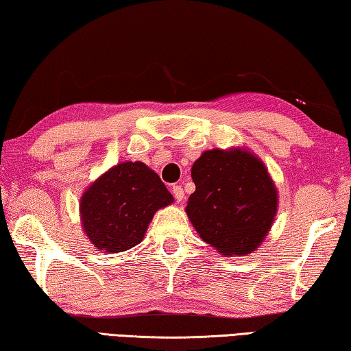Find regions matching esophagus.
Returning a JSON list of instances; mask_svg holds the SVG:
<instances>
[{"mask_svg": "<svg viewBox=\"0 0 351 351\" xmlns=\"http://www.w3.org/2000/svg\"><path fill=\"white\" fill-rule=\"evenodd\" d=\"M172 194H174L177 202H182V200L185 199V193H183V188L180 185L172 186Z\"/></svg>", "mask_w": 351, "mask_h": 351, "instance_id": "obj_1", "label": "esophagus"}]
</instances>
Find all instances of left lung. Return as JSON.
Listing matches in <instances>:
<instances>
[{
  "mask_svg": "<svg viewBox=\"0 0 351 351\" xmlns=\"http://www.w3.org/2000/svg\"><path fill=\"white\" fill-rule=\"evenodd\" d=\"M196 191L186 215L199 237L223 256H245L263 244L278 210L266 165L245 147L211 149L194 162Z\"/></svg>",
  "mask_w": 351,
  "mask_h": 351,
  "instance_id": "obj_1",
  "label": "left lung"
}]
</instances>
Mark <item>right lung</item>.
Returning <instances> with one entry per match:
<instances>
[{
	"label": "right lung",
	"mask_w": 351,
	"mask_h": 351,
	"mask_svg": "<svg viewBox=\"0 0 351 351\" xmlns=\"http://www.w3.org/2000/svg\"><path fill=\"white\" fill-rule=\"evenodd\" d=\"M174 202L158 174L143 162L112 166L85 189L79 202L84 233L102 254L140 244L154 215Z\"/></svg>",
	"instance_id": "add662e5"
}]
</instances>
